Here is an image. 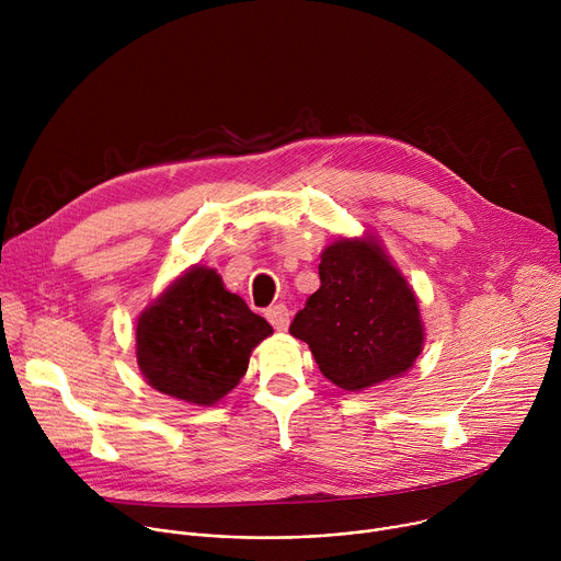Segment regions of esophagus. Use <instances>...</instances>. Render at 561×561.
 Masks as SVG:
<instances>
[{"instance_id": "obj_1", "label": "esophagus", "mask_w": 561, "mask_h": 561, "mask_svg": "<svg viewBox=\"0 0 561 561\" xmlns=\"http://www.w3.org/2000/svg\"><path fill=\"white\" fill-rule=\"evenodd\" d=\"M266 319L271 322V327L275 331H286L288 329V322H290V312L284 304H275L266 310Z\"/></svg>"}]
</instances>
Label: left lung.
I'll return each instance as SVG.
<instances>
[{"mask_svg": "<svg viewBox=\"0 0 561 561\" xmlns=\"http://www.w3.org/2000/svg\"><path fill=\"white\" fill-rule=\"evenodd\" d=\"M319 286L295 314L319 370L362 390L413 366L424 344L417 299L373 239H337L322 253Z\"/></svg>", "mask_w": 561, "mask_h": 561, "instance_id": "obj_1", "label": "left lung"}]
</instances>
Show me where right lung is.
I'll list each match as a JSON object with an SVG mask.
<instances>
[{"mask_svg": "<svg viewBox=\"0 0 561 561\" xmlns=\"http://www.w3.org/2000/svg\"><path fill=\"white\" fill-rule=\"evenodd\" d=\"M271 333L213 268L195 266L141 312L137 364L159 392L210 407L244 377L251 351Z\"/></svg>", "mask_w": 561, "mask_h": 561, "instance_id": "obj_1", "label": "right lung"}]
</instances>
